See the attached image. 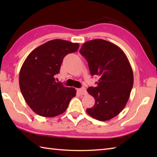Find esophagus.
<instances>
[{
  "instance_id": "1",
  "label": "esophagus",
  "mask_w": 157,
  "mask_h": 157,
  "mask_svg": "<svg viewBox=\"0 0 157 157\" xmlns=\"http://www.w3.org/2000/svg\"><path fill=\"white\" fill-rule=\"evenodd\" d=\"M78 92L79 93L80 95H86L87 94V91H86V89L85 88H79L78 89Z\"/></svg>"
}]
</instances>
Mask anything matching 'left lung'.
<instances>
[{"label": "left lung", "instance_id": "obj_1", "mask_svg": "<svg viewBox=\"0 0 157 157\" xmlns=\"http://www.w3.org/2000/svg\"><path fill=\"white\" fill-rule=\"evenodd\" d=\"M79 52L87 60L90 74L99 78L96 87L87 89L95 104L86 112L98 121H108L119 115L128 101L134 84L132 67L119 46L102 39L85 42Z\"/></svg>", "mask_w": 157, "mask_h": 157}]
</instances>
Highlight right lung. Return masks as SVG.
I'll return each instance as SVG.
<instances>
[{"mask_svg":"<svg viewBox=\"0 0 157 157\" xmlns=\"http://www.w3.org/2000/svg\"><path fill=\"white\" fill-rule=\"evenodd\" d=\"M78 43L50 40L35 48L23 63L19 82L25 102L36 114L53 117L64 113L76 95L74 88L56 82L65 56L79 48Z\"/></svg>","mask_w":157,"mask_h":157,"instance_id":"add662e5","label":"right lung"}]
</instances>
